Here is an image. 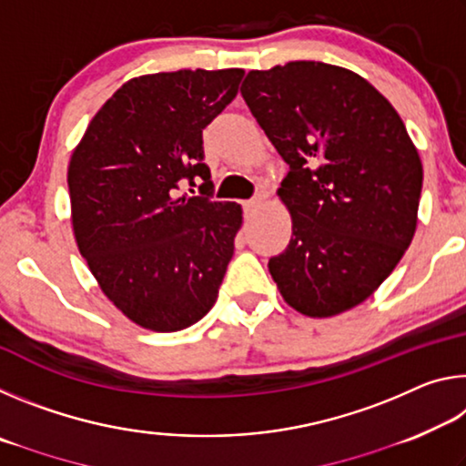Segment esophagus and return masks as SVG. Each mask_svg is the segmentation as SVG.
<instances>
[{
  "mask_svg": "<svg viewBox=\"0 0 466 466\" xmlns=\"http://www.w3.org/2000/svg\"><path fill=\"white\" fill-rule=\"evenodd\" d=\"M265 199V195H257V197H252V199H248V201H244V209L247 211H250V209H255L258 203H261Z\"/></svg>",
  "mask_w": 466,
  "mask_h": 466,
  "instance_id": "esophagus-1",
  "label": "esophagus"
}]
</instances>
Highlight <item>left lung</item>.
I'll return each mask as SVG.
<instances>
[{
  "label": "left lung",
  "mask_w": 466,
  "mask_h": 466,
  "mask_svg": "<svg viewBox=\"0 0 466 466\" xmlns=\"http://www.w3.org/2000/svg\"><path fill=\"white\" fill-rule=\"evenodd\" d=\"M240 92L289 167L278 195L291 240L269 258L273 281L306 317L353 309L415 234L423 168L405 123L364 77L320 61L248 72Z\"/></svg>",
  "instance_id": "obj_1"
}]
</instances>
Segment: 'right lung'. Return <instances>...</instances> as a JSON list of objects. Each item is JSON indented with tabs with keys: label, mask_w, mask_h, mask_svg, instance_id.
<instances>
[{
	"label": "right lung",
	"mask_w": 466,
	"mask_h": 466,
	"mask_svg": "<svg viewBox=\"0 0 466 466\" xmlns=\"http://www.w3.org/2000/svg\"><path fill=\"white\" fill-rule=\"evenodd\" d=\"M238 67L133 77L90 121L67 168L77 248L136 325L172 333L201 320L234 255L242 208L214 201L203 129L238 94ZM183 179L201 196L177 198Z\"/></svg>",
	"instance_id": "1"
}]
</instances>
